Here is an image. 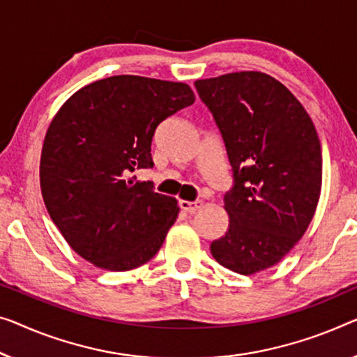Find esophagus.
I'll use <instances>...</instances> for the list:
<instances>
[{
    "mask_svg": "<svg viewBox=\"0 0 357 357\" xmlns=\"http://www.w3.org/2000/svg\"><path fill=\"white\" fill-rule=\"evenodd\" d=\"M179 206H181V210L185 211V213H195L202 206V202L200 200H195V202L181 200L179 202Z\"/></svg>",
    "mask_w": 357,
    "mask_h": 357,
    "instance_id": "obj_1",
    "label": "esophagus"
}]
</instances>
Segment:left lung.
Wrapping results in <instances>:
<instances>
[{
  "instance_id": "obj_1",
  "label": "left lung",
  "mask_w": 357,
  "mask_h": 357,
  "mask_svg": "<svg viewBox=\"0 0 357 357\" xmlns=\"http://www.w3.org/2000/svg\"><path fill=\"white\" fill-rule=\"evenodd\" d=\"M213 114L232 167L225 195L229 227L213 258L250 275L278 264L303 237L322 185V152L305 107L263 72H234L194 83Z\"/></svg>"
}]
</instances>
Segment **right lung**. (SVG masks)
Wrapping results in <instances>:
<instances>
[{"mask_svg":"<svg viewBox=\"0 0 357 357\" xmlns=\"http://www.w3.org/2000/svg\"><path fill=\"white\" fill-rule=\"evenodd\" d=\"M194 100L185 83L116 75L78 89L52 119L40 162L43 200L86 261L130 271L160 250L178 202L131 173L153 167L157 126Z\"/></svg>","mask_w":357,"mask_h":357,"instance_id":"add662e5","label":"right lung"}]
</instances>
